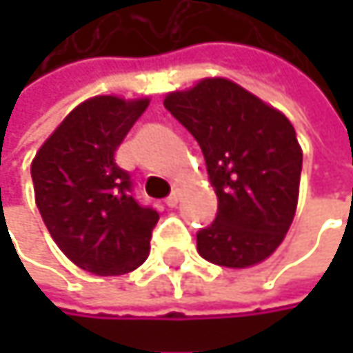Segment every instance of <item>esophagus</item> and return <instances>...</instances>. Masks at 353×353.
Listing matches in <instances>:
<instances>
[{
  "mask_svg": "<svg viewBox=\"0 0 353 353\" xmlns=\"http://www.w3.org/2000/svg\"><path fill=\"white\" fill-rule=\"evenodd\" d=\"M177 202H179V190H174L170 196H168V200H165V204L170 206V208H174L177 206Z\"/></svg>",
  "mask_w": 353,
  "mask_h": 353,
  "instance_id": "34e87169",
  "label": "esophagus"
}]
</instances>
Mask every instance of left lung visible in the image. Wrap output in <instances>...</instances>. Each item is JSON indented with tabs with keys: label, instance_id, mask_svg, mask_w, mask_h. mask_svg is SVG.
<instances>
[{
	"label": "left lung",
	"instance_id": "obj_1",
	"mask_svg": "<svg viewBox=\"0 0 353 353\" xmlns=\"http://www.w3.org/2000/svg\"><path fill=\"white\" fill-rule=\"evenodd\" d=\"M198 141L219 198L210 227L196 235L210 263L243 270L284 241L299 204L303 149L274 106L225 77H204L163 100Z\"/></svg>",
	"mask_w": 353,
	"mask_h": 353
}]
</instances>
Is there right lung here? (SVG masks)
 Masks as SVG:
<instances>
[{
	"mask_svg": "<svg viewBox=\"0 0 353 353\" xmlns=\"http://www.w3.org/2000/svg\"><path fill=\"white\" fill-rule=\"evenodd\" d=\"M149 98L94 96L75 106L32 159L34 200L59 249L96 276H122L149 257L153 208L130 194L116 149Z\"/></svg>",
	"mask_w": 353,
	"mask_h": 353,
	"instance_id": "obj_1",
	"label": "right lung"
}]
</instances>
